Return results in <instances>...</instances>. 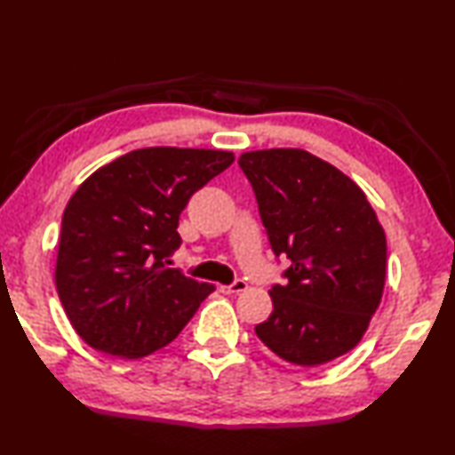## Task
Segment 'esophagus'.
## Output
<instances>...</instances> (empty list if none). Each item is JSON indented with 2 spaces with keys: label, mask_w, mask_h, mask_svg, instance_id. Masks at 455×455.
<instances>
[{
  "label": "esophagus",
  "mask_w": 455,
  "mask_h": 455,
  "mask_svg": "<svg viewBox=\"0 0 455 455\" xmlns=\"http://www.w3.org/2000/svg\"><path fill=\"white\" fill-rule=\"evenodd\" d=\"M221 293H241L247 290V282L245 280H235L231 285H221L220 287Z\"/></svg>",
  "instance_id": "esophagus-1"
}]
</instances>
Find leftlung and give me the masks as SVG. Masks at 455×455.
I'll return each instance as SVG.
<instances>
[{
  "instance_id": "1",
  "label": "left lung",
  "mask_w": 455,
  "mask_h": 455,
  "mask_svg": "<svg viewBox=\"0 0 455 455\" xmlns=\"http://www.w3.org/2000/svg\"><path fill=\"white\" fill-rule=\"evenodd\" d=\"M285 285L268 291L274 311L254 328L280 359L318 367L357 346L386 283V235L361 187L301 148L243 152Z\"/></svg>"
}]
</instances>
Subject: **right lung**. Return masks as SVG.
<instances>
[{"label":"right lung","mask_w":455,"mask_h":455,"mask_svg":"<svg viewBox=\"0 0 455 455\" xmlns=\"http://www.w3.org/2000/svg\"><path fill=\"white\" fill-rule=\"evenodd\" d=\"M234 152L150 147L98 168L65 206L55 290L71 326L108 355H150L216 287L165 266L181 245L180 214Z\"/></svg>","instance_id":"right-lung-1"}]
</instances>
